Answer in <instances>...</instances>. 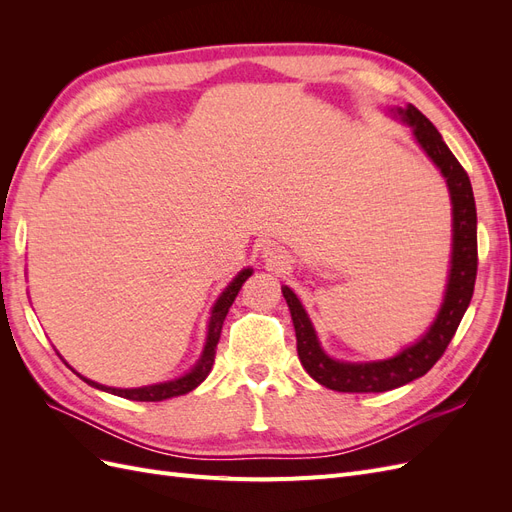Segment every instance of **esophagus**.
Returning a JSON list of instances; mask_svg holds the SVG:
<instances>
[{
  "instance_id": "obj_1",
  "label": "esophagus",
  "mask_w": 512,
  "mask_h": 512,
  "mask_svg": "<svg viewBox=\"0 0 512 512\" xmlns=\"http://www.w3.org/2000/svg\"><path fill=\"white\" fill-rule=\"evenodd\" d=\"M267 256H269L267 260H269V262H273V265H275V267H277V265H280V262H282V260L286 258V256H284V254H280V252H267Z\"/></svg>"
}]
</instances>
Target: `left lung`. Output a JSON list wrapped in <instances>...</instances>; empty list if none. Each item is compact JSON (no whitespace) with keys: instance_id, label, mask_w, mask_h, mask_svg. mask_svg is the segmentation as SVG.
<instances>
[{"instance_id":"obj_1","label":"left lung","mask_w":512,"mask_h":512,"mask_svg":"<svg viewBox=\"0 0 512 512\" xmlns=\"http://www.w3.org/2000/svg\"><path fill=\"white\" fill-rule=\"evenodd\" d=\"M408 121L418 145L427 156L436 162L448 183L453 200V267L448 280L446 297L436 322L423 335L421 342L399 352L389 361L376 363H344L329 359L318 344L316 331L309 322L301 301L288 286H282V294L290 307V316L297 333V352L305 371L322 386L339 393H384L404 386L416 378L425 376L427 371L440 361L448 344L459 327L472 301L476 269H478V245H476V203L472 194V183L466 170L446 147L436 126L418 111L416 106L397 111Z\"/></svg>"}]
</instances>
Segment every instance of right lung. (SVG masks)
<instances>
[{
    "label": "right lung",
    "mask_w": 512,
    "mask_h": 512,
    "mask_svg": "<svg viewBox=\"0 0 512 512\" xmlns=\"http://www.w3.org/2000/svg\"><path fill=\"white\" fill-rule=\"evenodd\" d=\"M250 275H252V269H243V271L235 277V280L230 282V286L222 292V297L218 299V303H215L213 312H211V320H209V335H207V344H205L203 356H200V361L196 363V367L190 371V374H185L183 378L170 380V382L143 386V389H113V386H104V384H98V382H94V380H87V378H83V376H81V378H83L87 384L96 386V389H100V391L113 393V395H117V397L132 399V401H162V399H170V397L190 393L192 389H196V386L209 376V371H211L213 361H215V348H218V342H220V333H222L224 318H226V314H228L230 305L235 303L241 286L245 284V280H247V277H250Z\"/></svg>",
    "instance_id": "1"
}]
</instances>
